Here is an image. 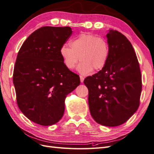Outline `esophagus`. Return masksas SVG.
I'll list each match as a JSON object with an SVG mask.
<instances>
[{"label": "esophagus", "instance_id": "34e87169", "mask_svg": "<svg viewBox=\"0 0 154 154\" xmlns=\"http://www.w3.org/2000/svg\"><path fill=\"white\" fill-rule=\"evenodd\" d=\"M80 82H81V83H83V81H84V78H83L82 76H80Z\"/></svg>", "mask_w": 154, "mask_h": 154}]
</instances>
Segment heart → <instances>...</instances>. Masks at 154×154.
Here are the masks:
<instances>
[{
  "label": "heart",
  "instance_id": "1",
  "mask_svg": "<svg viewBox=\"0 0 154 154\" xmlns=\"http://www.w3.org/2000/svg\"><path fill=\"white\" fill-rule=\"evenodd\" d=\"M60 52L65 66L69 69L75 68L80 60L82 62L78 67V71L86 75L93 69L100 71L106 66L110 48L104 38L82 33L70 42V46L62 45Z\"/></svg>",
  "mask_w": 154,
  "mask_h": 154
}]
</instances>
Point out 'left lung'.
<instances>
[{
	"label": "left lung",
	"mask_w": 154,
	"mask_h": 154,
	"mask_svg": "<svg viewBox=\"0 0 154 154\" xmlns=\"http://www.w3.org/2000/svg\"><path fill=\"white\" fill-rule=\"evenodd\" d=\"M110 48L106 66L86 78L88 106L92 118L101 125L116 127L131 118L139 106L141 74L136 53L127 37L109 29Z\"/></svg>",
	"instance_id": "1"
}]
</instances>
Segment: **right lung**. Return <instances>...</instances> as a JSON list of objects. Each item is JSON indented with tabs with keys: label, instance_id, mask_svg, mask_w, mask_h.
<instances>
[{
	"label": "right lung",
	"instance_id": "right-lung-1",
	"mask_svg": "<svg viewBox=\"0 0 154 154\" xmlns=\"http://www.w3.org/2000/svg\"><path fill=\"white\" fill-rule=\"evenodd\" d=\"M72 32L70 27H40L18 51L13 77L17 104L35 123H58L67 96L80 84V77L65 66L60 52Z\"/></svg>",
	"mask_w": 154,
	"mask_h": 154
}]
</instances>
